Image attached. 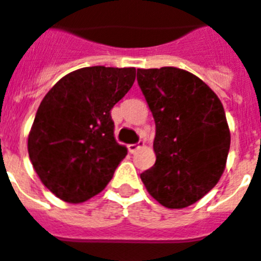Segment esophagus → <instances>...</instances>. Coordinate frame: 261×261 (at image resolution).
<instances>
[{
  "label": "esophagus",
  "mask_w": 261,
  "mask_h": 261,
  "mask_svg": "<svg viewBox=\"0 0 261 261\" xmlns=\"http://www.w3.org/2000/svg\"><path fill=\"white\" fill-rule=\"evenodd\" d=\"M143 145V141H139L138 143H131V145H128V151H130V153H135V151L138 150L139 147L142 146Z\"/></svg>",
  "instance_id": "34e87169"
}]
</instances>
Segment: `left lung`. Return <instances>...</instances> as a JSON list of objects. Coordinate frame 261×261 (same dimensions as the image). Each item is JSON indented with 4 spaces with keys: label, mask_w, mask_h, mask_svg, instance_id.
I'll use <instances>...</instances> for the list:
<instances>
[{
    "label": "left lung",
    "mask_w": 261,
    "mask_h": 261,
    "mask_svg": "<svg viewBox=\"0 0 261 261\" xmlns=\"http://www.w3.org/2000/svg\"><path fill=\"white\" fill-rule=\"evenodd\" d=\"M137 81L155 122V164L141 178L163 206H191L225 171L230 133L222 102L202 80L177 67L138 69Z\"/></svg>",
    "instance_id": "8db88e82"
}]
</instances>
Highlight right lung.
<instances>
[{
  "label": "right lung",
  "mask_w": 261,
  "mask_h": 261,
  "mask_svg": "<svg viewBox=\"0 0 261 261\" xmlns=\"http://www.w3.org/2000/svg\"><path fill=\"white\" fill-rule=\"evenodd\" d=\"M134 81V67H83L44 96L28 137V154L43 184L59 199L85 202L111 181L127 154L115 141L111 110Z\"/></svg>",
  "instance_id": "add662e5"
}]
</instances>
